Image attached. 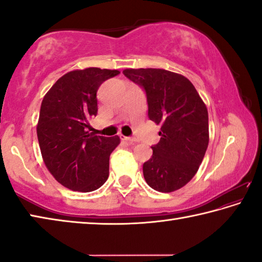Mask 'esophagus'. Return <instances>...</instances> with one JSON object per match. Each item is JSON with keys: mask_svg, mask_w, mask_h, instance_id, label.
<instances>
[{"mask_svg": "<svg viewBox=\"0 0 262 262\" xmlns=\"http://www.w3.org/2000/svg\"><path fill=\"white\" fill-rule=\"evenodd\" d=\"M122 140H125L126 142H128V143H135V142H137V140L135 139V137H130V136H123Z\"/></svg>", "mask_w": 262, "mask_h": 262, "instance_id": "esophagus-1", "label": "esophagus"}]
</instances>
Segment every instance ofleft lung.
Returning <instances> with one entry per match:
<instances>
[{"instance_id":"obj_1","label":"left lung","mask_w":262,"mask_h":262,"mask_svg":"<svg viewBox=\"0 0 262 262\" xmlns=\"http://www.w3.org/2000/svg\"><path fill=\"white\" fill-rule=\"evenodd\" d=\"M123 75L144 89L148 117L161 125V140L143 164V176L155 190L170 193L190 181L209 143L206 104L189 79L165 69H125Z\"/></svg>"}]
</instances>
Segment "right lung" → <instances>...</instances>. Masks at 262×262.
Masks as SVG:
<instances>
[{
	"mask_svg": "<svg viewBox=\"0 0 262 262\" xmlns=\"http://www.w3.org/2000/svg\"><path fill=\"white\" fill-rule=\"evenodd\" d=\"M119 70L86 68L64 74L43 97L37 135L41 156L57 183L76 192L98 189L108 178L110 155L120 137L91 135L97 91Z\"/></svg>",
	"mask_w": 262,
	"mask_h": 262,
	"instance_id": "add662e5",
	"label": "right lung"
}]
</instances>
